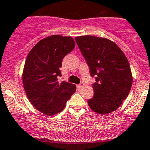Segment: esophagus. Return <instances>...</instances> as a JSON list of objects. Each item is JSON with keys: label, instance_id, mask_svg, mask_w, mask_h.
Segmentation results:
<instances>
[{"label": "esophagus", "instance_id": "1", "mask_svg": "<svg viewBox=\"0 0 150 150\" xmlns=\"http://www.w3.org/2000/svg\"><path fill=\"white\" fill-rule=\"evenodd\" d=\"M84 85H85V84H84L83 82H81V83L79 84V85H77V87H78V88H82V87L84 86Z\"/></svg>", "mask_w": 150, "mask_h": 150}]
</instances>
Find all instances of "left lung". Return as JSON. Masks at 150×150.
Masks as SVG:
<instances>
[{
	"mask_svg": "<svg viewBox=\"0 0 150 150\" xmlns=\"http://www.w3.org/2000/svg\"><path fill=\"white\" fill-rule=\"evenodd\" d=\"M90 68L96 76L94 96L88 101L90 108L103 115L115 111L127 97L132 76L127 58L114 42L104 38L85 35L75 38Z\"/></svg>",
	"mask_w": 150,
	"mask_h": 150,
	"instance_id": "left-lung-1",
	"label": "left lung"
}]
</instances>
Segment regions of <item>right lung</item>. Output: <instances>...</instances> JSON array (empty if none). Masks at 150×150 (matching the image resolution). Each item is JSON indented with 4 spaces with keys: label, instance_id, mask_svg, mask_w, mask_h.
Masks as SVG:
<instances>
[{
    "label": "right lung",
    "instance_id": "right-lung-1",
    "mask_svg": "<svg viewBox=\"0 0 150 150\" xmlns=\"http://www.w3.org/2000/svg\"><path fill=\"white\" fill-rule=\"evenodd\" d=\"M75 47L71 37L54 35L40 40L29 51L23 71V84L28 100L42 113L61 112L76 91V85L58 82L65 55Z\"/></svg>",
    "mask_w": 150,
    "mask_h": 150
}]
</instances>
